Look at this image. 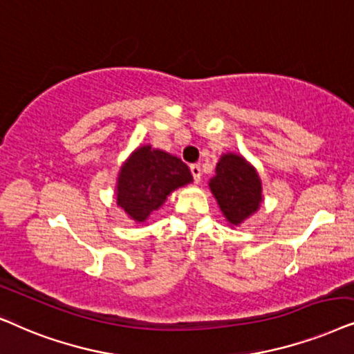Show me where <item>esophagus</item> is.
I'll return each instance as SVG.
<instances>
[{
	"mask_svg": "<svg viewBox=\"0 0 354 354\" xmlns=\"http://www.w3.org/2000/svg\"><path fill=\"white\" fill-rule=\"evenodd\" d=\"M189 169H191L192 178H194V181L199 183V181H201V176H202V173H201V165H191Z\"/></svg>",
	"mask_w": 354,
	"mask_h": 354,
	"instance_id": "obj_1",
	"label": "esophagus"
}]
</instances>
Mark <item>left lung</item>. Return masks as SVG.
Returning a JSON list of instances; mask_svg holds the SVG:
<instances>
[{"label": "left lung", "instance_id": "1", "mask_svg": "<svg viewBox=\"0 0 354 354\" xmlns=\"http://www.w3.org/2000/svg\"><path fill=\"white\" fill-rule=\"evenodd\" d=\"M209 186L225 218L234 226L256 214L262 204L261 178L241 155H221Z\"/></svg>", "mask_w": 354, "mask_h": 354}]
</instances>
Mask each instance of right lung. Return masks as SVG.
<instances>
[{
    "instance_id": "add662e5",
    "label": "right lung",
    "mask_w": 354,
    "mask_h": 354,
    "mask_svg": "<svg viewBox=\"0 0 354 354\" xmlns=\"http://www.w3.org/2000/svg\"><path fill=\"white\" fill-rule=\"evenodd\" d=\"M189 183L192 174L186 163L163 150L142 145L122 163L116 183V204L129 218L142 223L174 189Z\"/></svg>"
}]
</instances>
